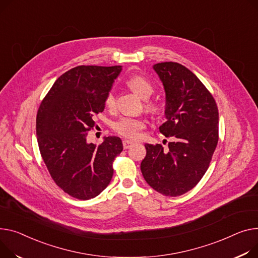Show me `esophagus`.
Here are the masks:
<instances>
[{
	"label": "esophagus",
	"mask_w": 258,
	"mask_h": 258,
	"mask_svg": "<svg viewBox=\"0 0 258 258\" xmlns=\"http://www.w3.org/2000/svg\"><path fill=\"white\" fill-rule=\"evenodd\" d=\"M122 144H123V148H124V149H127V148H130L132 145H134V142L131 141V140H123V141H122Z\"/></svg>",
	"instance_id": "1"
}]
</instances>
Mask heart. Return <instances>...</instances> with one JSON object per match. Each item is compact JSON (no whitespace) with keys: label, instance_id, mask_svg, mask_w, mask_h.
Wrapping results in <instances>:
<instances>
[{"label":"heart","instance_id":"obj_1","mask_svg":"<svg viewBox=\"0 0 258 258\" xmlns=\"http://www.w3.org/2000/svg\"><path fill=\"white\" fill-rule=\"evenodd\" d=\"M126 84L128 87L133 89L137 94L140 95L142 98H148L153 92V86L145 77L141 75H133L131 76ZM105 104L108 108H113L115 106V94L113 91H110L105 99ZM148 110L154 112L157 111L156 104L152 101H148L146 104ZM146 126V120L141 117L135 116H123L119 118L116 121L113 122V130L123 137L130 139H138L141 131Z\"/></svg>","mask_w":258,"mask_h":258}]
</instances>
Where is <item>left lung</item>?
<instances>
[{"label": "left lung", "instance_id": "left-lung-1", "mask_svg": "<svg viewBox=\"0 0 258 258\" xmlns=\"http://www.w3.org/2000/svg\"><path fill=\"white\" fill-rule=\"evenodd\" d=\"M163 83L166 122L160 126L172 142L145 144L141 172L157 192L176 197L199 182L210 166L218 144L219 112L214 97L201 81L176 62L154 64Z\"/></svg>", "mask_w": 258, "mask_h": 258}]
</instances>
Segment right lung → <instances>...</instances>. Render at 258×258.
<instances>
[{
  "label": "right lung",
  "mask_w": 258,
  "mask_h": 258,
  "mask_svg": "<svg viewBox=\"0 0 258 258\" xmlns=\"http://www.w3.org/2000/svg\"><path fill=\"white\" fill-rule=\"evenodd\" d=\"M121 66H77L60 76L43 98L36 117L39 150L48 172L62 190L88 200L99 195L113 176V162L122 151L118 137H105L99 146L87 142L93 117Z\"/></svg>",
  "instance_id": "right-lung-1"
}]
</instances>
